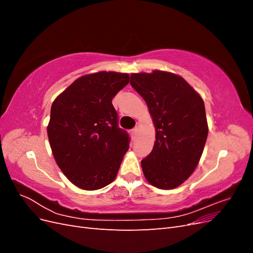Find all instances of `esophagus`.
I'll return each mask as SVG.
<instances>
[{
  "label": "esophagus",
  "instance_id": "obj_1",
  "mask_svg": "<svg viewBox=\"0 0 253 253\" xmlns=\"http://www.w3.org/2000/svg\"><path fill=\"white\" fill-rule=\"evenodd\" d=\"M137 132H138V127H134V128L132 129V131H131V136H132V138H133V139H135V138H136Z\"/></svg>",
  "mask_w": 253,
  "mask_h": 253
}]
</instances>
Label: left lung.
<instances>
[{"mask_svg": "<svg viewBox=\"0 0 253 253\" xmlns=\"http://www.w3.org/2000/svg\"><path fill=\"white\" fill-rule=\"evenodd\" d=\"M129 83L144 99L156 128L154 147L141 160L145 178L159 189L178 187L194 172L208 136L203 99L168 72L132 74Z\"/></svg>", "mask_w": 253, "mask_h": 253, "instance_id": "left-lung-1", "label": "left lung"}]
</instances>
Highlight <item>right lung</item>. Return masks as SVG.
<instances>
[{"label":"right lung","instance_id":"obj_1","mask_svg":"<svg viewBox=\"0 0 253 253\" xmlns=\"http://www.w3.org/2000/svg\"><path fill=\"white\" fill-rule=\"evenodd\" d=\"M127 74L99 72L75 80L52 102L47 135L59 168L75 186L98 190L117 176L129 147L112 99Z\"/></svg>","mask_w":253,"mask_h":253}]
</instances>
